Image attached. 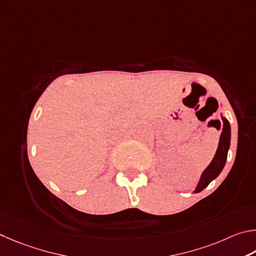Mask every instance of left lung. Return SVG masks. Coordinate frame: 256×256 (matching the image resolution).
I'll list each match as a JSON object with an SVG mask.
<instances>
[{"mask_svg":"<svg viewBox=\"0 0 256 256\" xmlns=\"http://www.w3.org/2000/svg\"><path fill=\"white\" fill-rule=\"evenodd\" d=\"M222 119V132L220 136V140H219L218 150L216 152V155L212 160V162L209 164V166L204 170L202 176L199 181L198 186L196 188V194L202 191L204 189L208 186V184L212 182L214 178H216L219 173L222 171L224 166H225L226 160H227V153L230 150V126L226 118Z\"/></svg>","mask_w":256,"mask_h":256,"instance_id":"1","label":"left lung"}]
</instances>
